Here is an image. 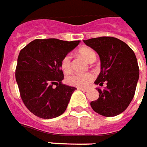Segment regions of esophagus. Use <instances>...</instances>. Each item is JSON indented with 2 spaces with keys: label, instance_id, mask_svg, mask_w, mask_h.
Instances as JSON below:
<instances>
[{
  "label": "esophagus",
  "instance_id": "obj_1",
  "mask_svg": "<svg viewBox=\"0 0 147 147\" xmlns=\"http://www.w3.org/2000/svg\"><path fill=\"white\" fill-rule=\"evenodd\" d=\"M78 90H82L83 92H87V89H84V88H78Z\"/></svg>",
  "mask_w": 147,
  "mask_h": 147
}]
</instances>
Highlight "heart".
Returning a JSON list of instances; mask_svg holds the SVG:
<instances>
[{
	"label": "heart",
	"instance_id": "heart-1",
	"mask_svg": "<svg viewBox=\"0 0 147 147\" xmlns=\"http://www.w3.org/2000/svg\"><path fill=\"white\" fill-rule=\"evenodd\" d=\"M79 54L89 62L96 60V54L92 49L89 47H82L79 51ZM61 68L66 74L70 73L71 71V55L65 54L61 61ZM94 79V75L91 72L87 73H73L66 77L65 81L68 85L76 86L78 88L88 87Z\"/></svg>",
	"mask_w": 147,
	"mask_h": 147
}]
</instances>
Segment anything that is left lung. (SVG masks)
Wrapping results in <instances>:
<instances>
[{
  "mask_svg": "<svg viewBox=\"0 0 147 147\" xmlns=\"http://www.w3.org/2000/svg\"><path fill=\"white\" fill-rule=\"evenodd\" d=\"M100 58V73L96 85L107 84L97 89L99 98L90 103L95 112L105 117H114L129 107L134 97L140 68L133 51L125 42L111 36H101L84 40Z\"/></svg>",
  "mask_w": 147,
  "mask_h": 147,
  "instance_id": "obj_1",
  "label": "left lung"
}]
</instances>
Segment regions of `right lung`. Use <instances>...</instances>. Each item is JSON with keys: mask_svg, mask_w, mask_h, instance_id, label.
I'll return each mask as SVG.
<instances>
[{"mask_svg": "<svg viewBox=\"0 0 147 147\" xmlns=\"http://www.w3.org/2000/svg\"><path fill=\"white\" fill-rule=\"evenodd\" d=\"M79 43V40L36 39L20 51L16 82L22 100L36 116L50 119L65 111L76 88L62 83L61 61Z\"/></svg>", "mask_w": 147, "mask_h": 147, "instance_id": "add662e5", "label": "right lung"}]
</instances>
